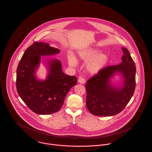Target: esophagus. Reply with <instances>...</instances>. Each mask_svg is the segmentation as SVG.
<instances>
[{"instance_id": "1", "label": "esophagus", "mask_w": 152, "mask_h": 152, "mask_svg": "<svg viewBox=\"0 0 152 152\" xmlns=\"http://www.w3.org/2000/svg\"><path fill=\"white\" fill-rule=\"evenodd\" d=\"M78 81L80 84H84L86 82V80L83 77H80L79 79L78 80Z\"/></svg>"}]
</instances>
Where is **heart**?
Wrapping results in <instances>:
<instances>
[{"mask_svg": "<svg viewBox=\"0 0 152 152\" xmlns=\"http://www.w3.org/2000/svg\"><path fill=\"white\" fill-rule=\"evenodd\" d=\"M100 51L97 49L91 48L80 52L79 57L83 61L90 60L88 64V69L92 73L98 72L108 62V56L105 53H100ZM69 64L72 66L77 65V60L73 56L68 58Z\"/></svg>", "mask_w": 152, "mask_h": 152, "instance_id": "obj_1", "label": "heart"}]
</instances>
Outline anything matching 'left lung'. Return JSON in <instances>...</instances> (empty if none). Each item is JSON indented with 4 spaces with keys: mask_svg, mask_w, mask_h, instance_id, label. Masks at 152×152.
<instances>
[{
    "mask_svg": "<svg viewBox=\"0 0 152 152\" xmlns=\"http://www.w3.org/2000/svg\"><path fill=\"white\" fill-rule=\"evenodd\" d=\"M122 62L100 69L87 81L86 105L92 115L97 116L116 115L123 111L134 94L136 88V65L129 51L122 48ZM122 73L124 78L122 88H114L110 79L114 74Z\"/></svg>",
    "mask_w": 152,
    "mask_h": 152,
    "instance_id": "left-lung-1",
    "label": "left lung"
}]
</instances>
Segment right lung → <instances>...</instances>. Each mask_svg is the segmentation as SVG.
I'll return each instance as SVG.
<instances>
[{"label":"right lung","instance_id":"add662e5","mask_svg":"<svg viewBox=\"0 0 152 152\" xmlns=\"http://www.w3.org/2000/svg\"><path fill=\"white\" fill-rule=\"evenodd\" d=\"M60 50L48 44L36 42L25 51L16 70L18 94L32 112L50 115L62 107L71 88L77 84L75 76L65 75L58 60H49V73L44 81L36 79L35 70L41 56L53 55Z\"/></svg>","mask_w":152,"mask_h":152}]
</instances>
